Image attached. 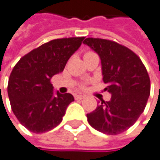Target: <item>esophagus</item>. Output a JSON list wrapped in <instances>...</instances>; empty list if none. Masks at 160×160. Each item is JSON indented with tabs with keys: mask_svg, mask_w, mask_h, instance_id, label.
Masks as SVG:
<instances>
[{
	"mask_svg": "<svg viewBox=\"0 0 160 160\" xmlns=\"http://www.w3.org/2000/svg\"><path fill=\"white\" fill-rule=\"evenodd\" d=\"M75 99H82L85 98V96L84 95H75Z\"/></svg>",
	"mask_w": 160,
	"mask_h": 160,
	"instance_id": "obj_1",
	"label": "esophagus"
}]
</instances>
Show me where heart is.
Segmentation results:
<instances>
[{"mask_svg": "<svg viewBox=\"0 0 160 160\" xmlns=\"http://www.w3.org/2000/svg\"><path fill=\"white\" fill-rule=\"evenodd\" d=\"M93 54H95V53L92 52H85V54H84V57H88V56L93 55ZM84 87H85L84 85H81V88H84Z\"/></svg>", "mask_w": 160, "mask_h": 160, "instance_id": "obj_1", "label": "heart"}]
</instances>
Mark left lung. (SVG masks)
Returning <instances> with one entry per match:
<instances>
[{
  "instance_id": "8db88e82",
  "label": "left lung",
  "mask_w": 160,
  "mask_h": 160,
  "mask_svg": "<svg viewBox=\"0 0 160 160\" xmlns=\"http://www.w3.org/2000/svg\"><path fill=\"white\" fill-rule=\"evenodd\" d=\"M101 60L105 90L109 101L101 99L87 114L89 125L108 135H117L131 127L145 109L150 94V80L145 65L135 52L119 43L87 38L84 42Z\"/></svg>"
}]
</instances>
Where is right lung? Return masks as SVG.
Returning <instances> with one entry per match:
<instances>
[{
    "label": "right lung",
    "mask_w": 160,
    "mask_h": 160,
    "mask_svg": "<svg viewBox=\"0 0 160 160\" xmlns=\"http://www.w3.org/2000/svg\"><path fill=\"white\" fill-rule=\"evenodd\" d=\"M84 37L52 40L20 59L9 78L11 107L22 125L33 133L57 127L67 107L74 100L70 93L54 95L51 80L64 70Z\"/></svg>",
    "instance_id": "1"
}]
</instances>
